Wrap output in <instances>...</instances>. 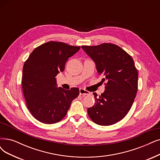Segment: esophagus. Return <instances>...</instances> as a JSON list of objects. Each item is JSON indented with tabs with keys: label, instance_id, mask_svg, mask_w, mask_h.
Instances as JSON below:
<instances>
[{
	"label": "esophagus",
	"instance_id": "esophagus-1",
	"mask_svg": "<svg viewBox=\"0 0 160 160\" xmlns=\"http://www.w3.org/2000/svg\"><path fill=\"white\" fill-rule=\"evenodd\" d=\"M90 92L83 89V88H80V95L86 96V95H90Z\"/></svg>",
	"mask_w": 160,
	"mask_h": 160
}]
</instances>
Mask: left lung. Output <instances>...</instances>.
Returning <instances> with one entry per match:
<instances>
[{
  "mask_svg": "<svg viewBox=\"0 0 160 160\" xmlns=\"http://www.w3.org/2000/svg\"><path fill=\"white\" fill-rule=\"evenodd\" d=\"M96 64L97 72L107 81L105 90L95 98L88 109L91 119L99 125L109 126L120 121L128 113L138 89V72L132 58L120 47L111 43L82 46Z\"/></svg>",
  "mask_w": 160,
  "mask_h": 160,
  "instance_id": "left-lung-1",
  "label": "left lung"
}]
</instances>
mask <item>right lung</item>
Returning <instances> with one entry per match:
<instances>
[{"mask_svg":"<svg viewBox=\"0 0 160 160\" xmlns=\"http://www.w3.org/2000/svg\"><path fill=\"white\" fill-rule=\"evenodd\" d=\"M80 47L49 41L35 48L23 67L22 89L32 115L45 124L60 121L67 115L78 88L64 90L57 87L55 76L63 72L68 58Z\"/></svg>","mask_w":160,"mask_h":160,"instance_id":"right-lung-1","label":"right lung"}]
</instances>
